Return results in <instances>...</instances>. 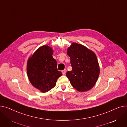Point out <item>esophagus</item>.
I'll return each mask as SVG.
<instances>
[{
  "label": "esophagus",
  "mask_w": 127,
  "mask_h": 127,
  "mask_svg": "<svg viewBox=\"0 0 127 127\" xmlns=\"http://www.w3.org/2000/svg\"><path fill=\"white\" fill-rule=\"evenodd\" d=\"M62 73H63V75H64V74H65V73H66V69H64V70H63V71H62Z\"/></svg>",
  "instance_id": "34e87169"
}]
</instances>
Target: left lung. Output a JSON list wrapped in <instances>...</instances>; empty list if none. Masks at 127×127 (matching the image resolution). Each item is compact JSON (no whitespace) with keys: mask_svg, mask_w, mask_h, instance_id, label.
<instances>
[{"mask_svg":"<svg viewBox=\"0 0 127 127\" xmlns=\"http://www.w3.org/2000/svg\"><path fill=\"white\" fill-rule=\"evenodd\" d=\"M72 67L66 73L72 87L79 92L91 89L98 79L100 68L94 52L82 44L72 43L67 50Z\"/></svg>","mask_w":127,"mask_h":127,"instance_id":"1","label":"left lung"}]
</instances>
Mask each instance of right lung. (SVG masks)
I'll list each match as a JSON object with an SVG mask.
<instances>
[{
    "instance_id": "1",
    "label": "right lung",
    "mask_w": 127,
    "mask_h": 127,
    "mask_svg": "<svg viewBox=\"0 0 127 127\" xmlns=\"http://www.w3.org/2000/svg\"><path fill=\"white\" fill-rule=\"evenodd\" d=\"M53 50L44 45L30 57L27 65L28 78L33 87L45 93L53 88L63 74L57 68V62L52 56Z\"/></svg>"
}]
</instances>
